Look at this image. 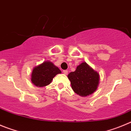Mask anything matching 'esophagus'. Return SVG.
Masks as SVG:
<instances>
[{
  "label": "esophagus",
  "mask_w": 131,
  "mask_h": 131,
  "mask_svg": "<svg viewBox=\"0 0 131 131\" xmlns=\"http://www.w3.org/2000/svg\"><path fill=\"white\" fill-rule=\"evenodd\" d=\"M63 72L64 73V74H65V75H67V74H68V70H64L63 71Z\"/></svg>",
  "instance_id": "1"
}]
</instances>
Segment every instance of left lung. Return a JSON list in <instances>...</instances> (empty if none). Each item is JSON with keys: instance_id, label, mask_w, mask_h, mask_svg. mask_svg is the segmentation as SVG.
<instances>
[{"instance_id": "8db88e82", "label": "left lung", "mask_w": 131, "mask_h": 131, "mask_svg": "<svg viewBox=\"0 0 131 131\" xmlns=\"http://www.w3.org/2000/svg\"><path fill=\"white\" fill-rule=\"evenodd\" d=\"M68 78L74 91L82 96L94 93L99 82V74L86 63L78 66L75 71L68 74Z\"/></svg>"}]
</instances>
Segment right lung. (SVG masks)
Segmentation results:
<instances>
[{
	"mask_svg": "<svg viewBox=\"0 0 131 131\" xmlns=\"http://www.w3.org/2000/svg\"><path fill=\"white\" fill-rule=\"evenodd\" d=\"M61 73L58 67L52 63L45 61L42 64L34 68L32 72L31 81L38 87H44L51 83L57 74Z\"/></svg>",
	"mask_w": 131,
	"mask_h": 131,
	"instance_id": "right-lung-1",
	"label": "right lung"
}]
</instances>
